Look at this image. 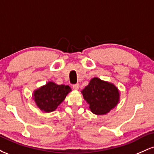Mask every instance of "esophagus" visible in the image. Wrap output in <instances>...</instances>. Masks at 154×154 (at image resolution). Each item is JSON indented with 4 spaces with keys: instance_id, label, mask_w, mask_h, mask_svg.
Instances as JSON below:
<instances>
[{
    "instance_id": "34e87169",
    "label": "esophagus",
    "mask_w": 154,
    "mask_h": 154,
    "mask_svg": "<svg viewBox=\"0 0 154 154\" xmlns=\"http://www.w3.org/2000/svg\"><path fill=\"white\" fill-rule=\"evenodd\" d=\"M72 88H73L74 90H78L79 88V85L78 84V83L73 85V87H72Z\"/></svg>"
}]
</instances>
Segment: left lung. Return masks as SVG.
<instances>
[{
	"mask_svg": "<svg viewBox=\"0 0 154 154\" xmlns=\"http://www.w3.org/2000/svg\"><path fill=\"white\" fill-rule=\"evenodd\" d=\"M93 114L103 115L117 105L119 92L114 84L94 77L81 91Z\"/></svg>",
	"mask_w": 154,
	"mask_h": 154,
	"instance_id": "8db88e82",
	"label": "left lung"
}]
</instances>
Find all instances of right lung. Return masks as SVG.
<instances>
[{"mask_svg": "<svg viewBox=\"0 0 154 154\" xmlns=\"http://www.w3.org/2000/svg\"><path fill=\"white\" fill-rule=\"evenodd\" d=\"M70 91L72 90L69 85H59L54 82H48L45 85L35 90L33 98L40 110L49 113L57 109Z\"/></svg>", "mask_w": 154, "mask_h": 154, "instance_id": "right-lung-1", "label": "right lung"}]
</instances>
